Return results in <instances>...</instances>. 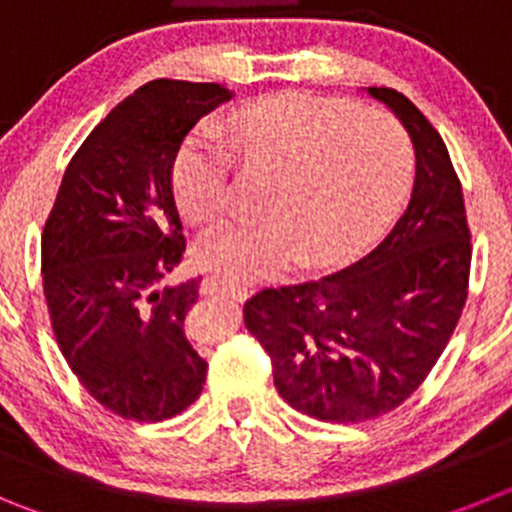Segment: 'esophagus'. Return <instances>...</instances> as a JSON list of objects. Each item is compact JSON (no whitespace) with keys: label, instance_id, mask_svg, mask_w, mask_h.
<instances>
[{"label":"esophagus","instance_id":"1","mask_svg":"<svg viewBox=\"0 0 512 512\" xmlns=\"http://www.w3.org/2000/svg\"><path fill=\"white\" fill-rule=\"evenodd\" d=\"M204 290H207V293L229 295V298L240 300V303L247 298L245 285H237V283H232V280H227V278H219V275H212V278L204 280Z\"/></svg>","mask_w":512,"mask_h":512}]
</instances>
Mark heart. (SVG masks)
<instances>
[{
  "mask_svg": "<svg viewBox=\"0 0 512 512\" xmlns=\"http://www.w3.org/2000/svg\"><path fill=\"white\" fill-rule=\"evenodd\" d=\"M229 136L247 164L280 166L267 194L272 212L209 229L199 260L237 280L288 270L308 252L333 260L364 242L384 219L409 161L399 123L346 100L283 93L245 105L229 118ZM179 209L197 224L229 212L234 151L217 126H202L174 164Z\"/></svg>",
  "mask_w": 512,
  "mask_h": 512,
  "instance_id": "heart-1",
  "label": "heart"
}]
</instances>
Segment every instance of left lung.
<instances>
[{
  "label": "left lung",
  "mask_w": 512,
  "mask_h": 512,
  "mask_svg": "<svg viewBox=\"0 0 512 512\" xmlns=\"http://www.w3.org/2000/svg\"><path fill=\"white\" fill-rule=\"evenodd\" d=\"M414 146L404 212L343 270L245 303L247 331L272 361L275 389L321 422H364L396 409L450 341L470 278L462 186L442 136L391 88H364Z\"/></svg>",
  "instance_id": "8db88e82"
}]
</instances>
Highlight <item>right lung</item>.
I'll return each mask as SVG.
<instances>
[{
	"instance_id": "obj_1",
	"label": "right lung",
	"mask_w": 512,
	"mask_h": 512,
	"mask_svg": "<svg viewBox=\"0 0 512 512\" xmlns=\"http://www.w3.org/2000/svg\"><path fill=\"white\" fill-rule=\"evenodd\" d=\"M232 98L219 83L138 88L78 148L45 224L42 285L62 356L126 419L176 417L207 379L184 333L202 280L169 283L186 250L174 161L199 118Z\"/></svg>"
}]
</instances>
